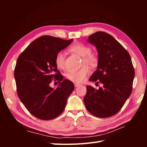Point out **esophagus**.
I'll return each instance as SVG.
<instances>
[{"label": "esophagus", "mask_w": 147, "mask_h": 147, "mask_svg": "<svg viewBox=\"0 0 147 147\" xmlns=\"http://www.w3.org/2000/svg\"><path fill=\"white\" fill-rule=\"evenodd\" d=\"M81 85H80V84H79V83H74V86H75V87H78L79 86H80Z\"/></svg>", "instance_id": "esophagus-1"}]
</instances>
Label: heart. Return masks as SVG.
I'll use <instances>...</instances> for the list:
<instances>
[{"mask_svg": "<svg viewBox=\"0 0 147 147\" xmlns=\"http://www.w3.org/2000/svg\"><path fill=\"white\" fill-rule=\"evenodd\" d=\"M70 51L75 54L83 57L82 64H87L91 67H95L98 62L97 55L91 53V49L83 43H76L72 45ZM55 63L56 66L59 69H64L65 66V54L63 52H59L55 55ZM90 72L89 68L85 65L80 70L76 71H69L66 74L67 80L74 83H82L85 80Z\"/></svg>", "mask_w": 147, "mask_h": 147, "instance_id": "obj_1", "label": "heart"}]
</instances>
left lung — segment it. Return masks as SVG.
Instances as JSON below:
<instances>
[{
  "label": "left lung",
  "instance_id": "obj_1",
  "mask_svg": "<svg viewBox=\"0 0 147 147\" xmlns=\"http://www.w3.org/2000/svg\"><path fill=\"white\" fill-rule=\"evenodd\" d=\"M88 42L98 51V67L89 79L101 83L96 90L86 86L84 103L92 115L107 118L116 114L132 92L135 69L130 55L113 36L97 32L89 36Z\"/></svg>",
  "mask_w": 147,
  "mask_h": 147
}]
</instances>
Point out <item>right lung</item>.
Listing matches in <instances>:
<instances>
[{
	"instance_id": "1",
	"label": "right lung",
	"mask_w": 147,
	"mask_h": 147,
	"mask_svg": "<svg viewBox=\"0 0 147 147\" xmlns=\"http://www.w3.org/2000/svg\"><path fill=\"white\" fill-rule=\"evenodd\" d=\"M73 40L40 36L18 58L14 72L18 95L30 113L40 119L51 120L59 116L74 89L73 82L63 80L55 63L56 54ZM53 79L61 82L55 89L49 86Z\"/></svg>"
}]
</instances>
